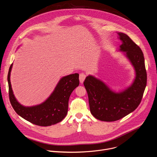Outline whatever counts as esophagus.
<instances>
[{
    "label": "esophagus",
    "instance_id": "1",
    "mask_svg": "<svg viewBox=\"0 0 157 157\" xmlns=\"http://www.w3.org/2000/svg\"><path fill=\"white\" fill-rule=\"evenodd\" d=\"M86 77V75H85L84 73H81V74L79 75V81H80V82H81V84L83 83V82H84V81Z\"/></svg>",
    "mask_w": 157,
    "mask_h": 157
}]
</instances>
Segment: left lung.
I'll return each instance as SVG.
<instances>
[{"instance_id": "obj_1", "label": "left lung", "mask_w": 157, "mask_h": 157, "mask_svg": "<svg viewBox=\"0 0 157 157\" xmlns=\"http://www.w3.org/2000/svg\"><path fill=\"white\" fill-rule=\"evenodd\" d=\"M122 41L119 51L130 62L136 72L133 82L120 92H116L103 81L89 75L84 82L89 107L97 119L113 122L135 110L140 104L147 85V72L144 54L140 48L125 33H117Z\"/></svg>"}]
</instances>
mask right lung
<instances>
[{"label":"right lung","instance_id":"obj_1","mask_svg":"<svg viewBox=\"0 0 157 157\" xmlns=\"http://www.w3.org/2000/svg\"><path fill=\"white\" fill-rule=\"evenodd\" d=\"M12 66L13 63L10 66L7 81L10 101L17 114L39 126H50L61 122L68 113L70 96L79 84V74H72L61 78L45 101L38 105L26 107L20 104L13 94L10 82Z\"/></svg>","mask_w":157,"mask_h":157}]
</instances>
